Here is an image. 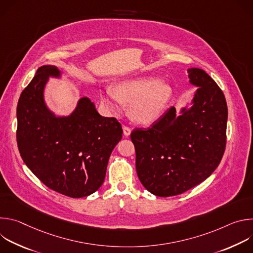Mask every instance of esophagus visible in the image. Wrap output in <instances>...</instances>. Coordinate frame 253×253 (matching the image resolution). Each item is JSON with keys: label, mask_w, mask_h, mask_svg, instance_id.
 I'll return each mask as SVG.
<instances>
[{"label": "esophagus", "mask_w": 253, "mask_h": 253, "mask_svg": "<svg viewBox=\"0 0 253 253\" xmlns=\"http://www.w3.org/2000/svg\"><path fill=\"white\" fill-rule=\"evenodd\" d=\"M123 134L126 137H128L131 134V129L129 127H127V126H123Z\"/></svg>", "instance_id": "34e87169"}]
</instances>
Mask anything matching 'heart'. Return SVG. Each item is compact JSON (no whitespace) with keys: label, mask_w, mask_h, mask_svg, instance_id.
<instances>
[{"label":"heart","mask_w":253,"mask_h":253,"mask_svg":"<svg viewBox=\"0 0 253 253\" xmlns=\"http://www.w3.org/2000/svg\"><path fill=\"white\" fill-rule=\"evenodd\" d=\"M173 95L172 87L154 77L125 80L114 89L101 93V103L111 113L120 111V103L129 105L130 117L139 124L147 125L164 113Z\"/></svg>","instance_id":"heart-1"}]
</instances>
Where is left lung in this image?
<instances>
[{"mask_svg":"<svg viewBox=\"0 0 253 253\" xmlns=\"http://www.w3.org/2000/svg\"><path fill=\"white\" fill-rule=\"evenodd\" d=\"M197 90L180 114L171 107L151 127L136 128L131 140L142 185L156 196L181 194L203 182L219 165L226 145L227 104L205 71L187 70Z\"/></svg>","mask_w":253,"mask_h":253,"instance_id":"obj_1","label":"left lung"}]
</instances>
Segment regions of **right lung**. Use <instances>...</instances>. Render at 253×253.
Segmentation results:
<instances>
[{"instance_id":"obj_1","label":"right lung","mask_w":253,"mask_h":253,"mask_svg":"<svg viewBox=\"0 0 253 253\" xmlns=\"http://www.w3.org/2000/svg\"><path fill=\"white\" fill-rule=\"evenodd\" d=\"M50 77L60 70L44 65L23 90L17 106V143L28 168L50 189L80 198L103 184L109 157L122 138L121 124L102 117L88 97L68 116H56L44 99Z\"/></svg>"}]
</instances>
